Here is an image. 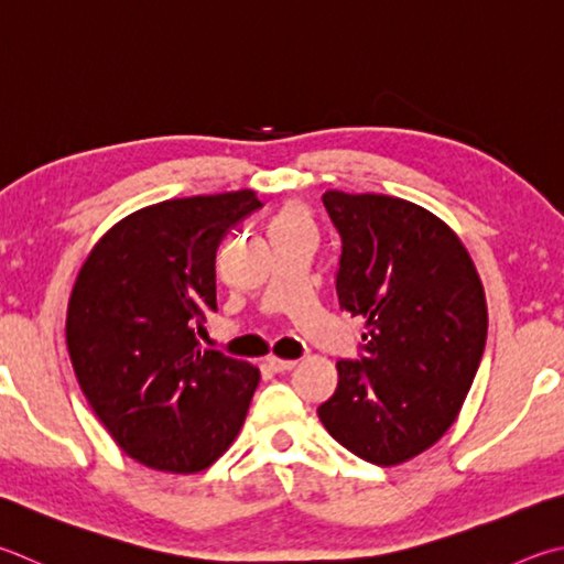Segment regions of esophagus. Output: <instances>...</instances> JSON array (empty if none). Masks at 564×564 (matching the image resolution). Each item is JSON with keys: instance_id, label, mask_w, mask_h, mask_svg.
I'll return each instance as SVG.
<instances>
[{"instance_id": "34e87169", "label": "esophagus", "mask_w": 564, "mask_h": 564, "mask_svg": "<svg viewBox=\"0 0 564 564\" xmlns=\"http://www.w3.org/2000/svg\"><path fill=\"white\" fill-rule=\"evenodd\" d=\"M265 365H269L273 372H291L293 367L299 365V362H295V360H283V357H275V355H271L269 360H265Z\"/></svg>"}]
</instances>
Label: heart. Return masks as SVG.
<instances>
[{
	"mask_svg": "<svg viewBox=\"0 0 564 564\" xmlns=\"http://www.w3.org/2000/svg\"><path fill=\"white\" fill-rule=\"evenodd\" d=\"M281 227H308V219H305V214L301 209H285L279 214V219H275L273 229H281Z\"/></svg>",
	"mask_w": 564,
	"mask_h": 564,
	"instance_id": "1",
	"label": "heart"
}]
</instances>
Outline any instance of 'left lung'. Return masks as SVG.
Returning a JSON list of instances; mask_svg holds the SVG:
<instances>
[{"instance_id":"8db88e82","label":"left lung","mask_w":564,"mask_h":564,"mask_svg":"<svg viewBox=\"0 0 564 564\" xmlns=\"http://www.w3.org/2000/svg\"><path fill=\"white\" fill-rule=\"evenodd\" d=\"M343 239L337 301L362 321V360L337 362L317 406L337 444L397 466L442 438L464 406L486 347L484 283L458 234L389 194H323Z\"/></svg>"}]
</instances>
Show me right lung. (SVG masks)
<instances>
[{
  "instance_id": "obj_1",
  "label": "right lung",
  "mask_w": 564,
  "mask_h": 564,
  "mask_svg": "<svg viewBox=\"0 0 564 564\" xmlns=\"http://www.w3.org/2000/svg\"><path fill=\"white\" fill-rule=\"evenodd\" d=\"M263 207L253 189L167 199L128 214L80 265L66 345L90 409L122 452L199 474L241 432L261 372L197 335L217 311L221 239Z\"/></svg>"
}]
</instances>
